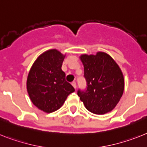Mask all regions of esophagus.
Listing matches in <instances>:
<instances>
[{
    "instance_id": "1",
    "label": "esophagus",
    "mask_w": 147,
    "mask_h": 147,
    "mask_svg": "<svg viewBox=\"0 0 147 147\" xmlns=\"http://www.w3.org/2000/svg\"><path fill=\"white\" fill-rule=\"evenodd\" d=\"M72 86H73V87L75 88V89H76L77 86H76V83H75V81H73V82L72 83Z\"/></svg>"
}]
</instances>
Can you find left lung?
I'll return each instance as SVG.
<instances>
[{"label":"left lung","instance_id":"obj_1","mask_svg":"<svg viewBox=\"0 0 147 147\" xmlns=\"http://www.w3.org/2000/svg\"><path fill=\"white\" fill-rule=\"evenodd\" d=\"M80 59L84 65L87 89L85 92L78 90V95L86 109L94 114L111 112L118 104L124 90V78L121 68L104 52L83 54Z\"/></svg>","mask_w":147,"mask_h":147}]
</instances>
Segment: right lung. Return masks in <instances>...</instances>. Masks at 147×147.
Instances as JSON below:
<instances>
[{
  "label": "right lung",
  "mask_w": 147,
  "mask_h": 147,
  "mask_svg": "<svg viewBox=\"0 0 147 147\" xmlns=\"http://www.w3.org/2000/svg\"><path fill=\"white\" fill-rule=\"evenodd\" d=\"M66 57L56 49L38 56L28 74L26 89L32 104L47 113L60 109L66 98L75 91L66 81L61 66Z\"/></svg>",
  "instance_id": "obj_1"
}]
</instances>
